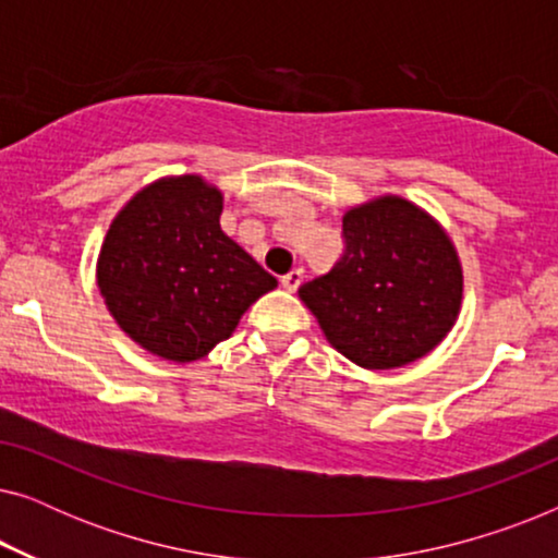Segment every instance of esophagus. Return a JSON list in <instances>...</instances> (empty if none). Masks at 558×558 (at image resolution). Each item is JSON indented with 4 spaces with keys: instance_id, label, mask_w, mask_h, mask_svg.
Here are the masks:
<instances>
[{
    "instance_id": "obj_1",
    "label": "esophagus",
    "mask_w": 558,
    "mask_h": 558,
    "mask_svg": "<svg viewBox=\"0 0 558 558\" xmlns=\"http://www.w3.org/2000/svg\"><path fill=\"white\" fill-rule=\"evenodd\" d=\"M302 279H304V271L294 269V271H289V274H284V277H281V287H284L287 292H296V289H300V284H302Z\"/></svg>"
}]
</instances>
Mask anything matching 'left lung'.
<instances>
[{
	"label": "left lung",
	"mask_w": 558,
	"mask_h": 558,
	"mask_svg": "<svg viewBox=\"0 0 558 558\" xmlns=\"http://www.w3.org/2000/svg\"><path fill=\"white\" fill-rule=\"evenodd\" d=\"M342 256L300 287L330 345L368 371L401 368L439 345L462 304V266L449 235L403 197L342 218Z\"/></svg>",
	"instance_id": "8db88e82"
}]
</instances>
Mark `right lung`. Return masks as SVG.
I'll use <instances>...</instances> for the list:
<instances>
[{
	"instance_id": "right-lung-1",
	"label": "right lung",
	"mask_w": 558,
	"mask_h": 558,
	"mask_svg": "<svg viewBox=\"0 0 558 558\" xmlns=\"http://www.w3.org/2000/svg\"><path fill=\"white\" fill-rule=\"evenodd\" d=\"M223 195L197 174L151 182L124 205L98 256L106 307L134 342L190 363L231 338L277 279L220 231Z\"/></svg>"
}]
</instances>
